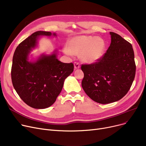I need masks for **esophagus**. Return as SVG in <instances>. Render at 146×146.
<instances>
[{
	"mask_svg": "<svg viewBox=\"0 0 146 146\" xmlns=\"http://www.w3.org/2000/svg\"><path fill=\"white\" fill-rule=\"evenodd\" d=\"M74 67L75 69H77V68H80V64L78 62H74Z\"/></svg>",
	"mask_w": 146,
	"mask_h": 146,
	"instance_id": "esophagus-1",
	"label": "esophagus"
}]
</instances>
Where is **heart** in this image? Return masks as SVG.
<instances>
[{
    "instance_id": "obj_1",
    "label": "heart",
    "mask_w": 146,
    "mask_h": 146,
    "mask_svg": "<svg viewBox=\"0 0 146 146\" xmlns=\"http://www.w3.org/2000/svg\"><path fill=\"white\" fill-rule=\"evenodd\" d=\"M105 42L100 37L82 35L68 41L64 51L68 54L79 55L81 61L86 63H94L103 56Z\"/></svg>"
}]
</instances>
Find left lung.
I'll list each match as a JSON object with an SVG mask.
<instances>
[{
    "instance_id": "1",
    "label": "left lung",
    "mask_w": 146,
    "mask_h": 146,
    "mask_svg": "<svg viewBox=\"0 0 146 146\" xmlns=\"http://www.w3.org/2000/svg\"><path fill=\"white\" fill-rule=\"evenodd\" d=\"M108 49L96 62L82 64V86L93 101L102 104L123 98L134 81L136 66L132 45L119 35L110 32Z\"/></svg>"
}]
</instances>
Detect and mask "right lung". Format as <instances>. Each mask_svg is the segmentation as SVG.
<instances>
[{
    "instance_id": "obj_1",
    "label": "right lung",
    "mask_w": 146,
    "mask_h": 146,
    "mask_svg": "<svg viewBox=\"0 0 146 146\" xmlns=\"http://www.w3.org/2000/svg\"><path fill=\"white\" fill-rule=\"evenodd\" d=\"M51 35V32H35L18 45L13 57V88L23 101L35 109L48 108L55 102L64 80L74 70L72 63L61 62L56 53L42 55L35 62L28 61V54L36 45L38 37Z\"/></svg>"
}]
</instances>
